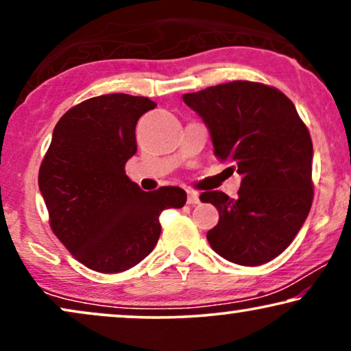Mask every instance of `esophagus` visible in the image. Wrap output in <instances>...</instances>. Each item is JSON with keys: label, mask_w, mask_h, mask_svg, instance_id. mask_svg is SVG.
<instances>
[{"label": "esophagus", "mask_w": 351, "mask_h": 351, "mask_svg": "<svg viewBox=\"0 0 351 351\" xmlns=\"http://www.w3.org/2000/svg\"><path fill=\"white\" fill-rule=\"evenodd\" d=\"M186 203L189 204H191V206H195V204H198L199 203V195L196 193V191H186Z\"/></svg>", "instance_id": "obj_1"}]
</instances>
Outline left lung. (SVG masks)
<instances>
[{"label":"left lung","mask_w":351,"mask_h":351,"mask_svg":"<svg viewBox=\"0 0 351 351\" xmlns=\"http://www.w3.org/2000/svg\"><path fill=\"white\" fill-rule=\"evenodd\" d=\"M203 118L214 155L241 179L238 198L204 191L219 223L208 241L219 256L244 267L267 263L292 243L313 199L310 132L281 90L232 81L182 95Z\"/></svg>","instance_id":"1"}]
</instances>
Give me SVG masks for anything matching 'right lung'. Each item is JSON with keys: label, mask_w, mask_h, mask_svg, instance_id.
<instances>
[{"label": "right lung", "mask_w": 351, "mask_h": 351, "mask_svg": "<svg viewBox=\"0 0 351 351\" xmlns=\"http://www.w3.org/2000/svg\"><path fill=\"white\" fill-rule=\"evenodd\" d=\"M155 107L147 97L99 95L70 108L52 132L38 185L52 232L94 271L142 262L160 238V214L186 201L179 186L143 191L124 171L137 152L138 118Z\"/></svg>", "instance_id": "right-lung-1"}]
</instances>
